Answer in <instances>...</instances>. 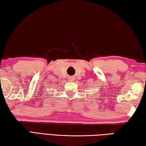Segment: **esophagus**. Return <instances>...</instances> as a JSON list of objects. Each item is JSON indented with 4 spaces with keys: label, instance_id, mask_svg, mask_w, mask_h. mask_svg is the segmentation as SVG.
Listing matches in <instances>:
<instances>
[{
    "label": "esophagus",
    "instance_id": "1",
    "mask_svg": "<svg viewBox=\"0 0 146 146\" xmlns=\"http://www.w3.org/2000/svg\"><path fill=\"white\" fill-rule=\"evenodd\" d=\"M70 79L71 80H72L73 79V76H72V77H70Z\"/></svg>",
    "mask_w": 146,
    "mask_h": 146
}]
</instances>
